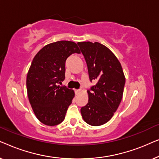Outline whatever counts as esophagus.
I'll list each match as a JSON object with an SVG mask.
<instances>
[{
	"instance_id": "esophagus-1",
	"label": "esophagus",
	"mask_w": 159,
	"mask_h": 159,
	"mask_svg": "<svg viewBox=\"0 0 159 159\" xmlns=\"http://www.w3.org/2000/svg\"><path fill=\"white\" fill-rule=\"evenodd\" d=\"M80 90H75V93H76V94H77V93H79L80 92Z\"/></svg>"
}]
</instances>
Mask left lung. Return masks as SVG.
I'll use <instances>...</instances> for the list:
<instances>
[{
	"mask_svg": "<svg viewBox=\"0 0 159 159\" xmlns=\"http://www.w3.org/2000/svg\"><path fill=\"white\" fill-rule=\"evenodd\" d=\"M88 66L90 81L96 82L88 90V103L81 108L84 121L92 126L104 125L111 119L122 99L125 77L114 53L99 43H78Z\"/></svg>",
	"mask_w": 159,
	"mask_h": 159,
	"instance_id": "obj_1",
	"label": "left lung"
}]
</instances>
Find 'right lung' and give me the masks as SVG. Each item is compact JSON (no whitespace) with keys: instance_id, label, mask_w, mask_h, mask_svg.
Returning <instances> with one entry per match:
<instances>
[{"instance_id":"obj_1","label":"right lung","mask_w":159,"mask_h":159,"mask_svg":"<svg viewBox=\"0 0 159 159\" xmlns=\"http://www.w3.org/2000/svg\"><path fill=\"white\" fill-rule=\"evenodd\" d=\"M80 53L71 41H58L43 47L34 56L27 77V95L37 118L48 126L64 120L75 96L72 90L60 86L65 79V64L73 53Z\"/></svg>"}]
</instances>
